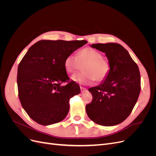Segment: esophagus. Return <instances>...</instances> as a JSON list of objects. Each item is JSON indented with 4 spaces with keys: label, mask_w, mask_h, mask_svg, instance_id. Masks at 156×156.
<instances>
[{
    "label": "esophagus",
    "mask_w": 156,
    "mask_h": 156,
    "mask_svg": "<svg viewBox=\"0 0 156 156\" xmlns=\"http://www.w3.org/2000/svg\"><path fill=\"white\" fill-rule=\"evenodd\" d=\"M80 88H81V92H85L87 90V88H84L83 87H80Z\"/></svg>",
    "instance_id": "obj_1"
}]
</instances>
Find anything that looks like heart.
Returning <instances> with one entry per match:
<instances>
[{
	"label": "heart",
	"mask_w": 156,
	"mask_h": 156,
	"mask_svg": "<svg viewBox=\"0 0 156 156\" xmlns=\"http://www.w3.org/2000/svg\"><path fill=\"white\" fill-rule=\"evenodd\" d=\"M84 64L83 72L78 73L72 77V80L81 84H90L96 81H101L107 78L110 72V65L103 58L98 51L87 48L80 51L77 56L68 55L64 60V68L69 73H75L81 64Z\"/></svg>",
	"instance_id": "heart-1"
}]
</instances>
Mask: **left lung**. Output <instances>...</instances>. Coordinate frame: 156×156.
Returning a JSON list of instances; mask_svg holds the SVG:
<instances>
[{
  "instance_id": "left-lung-1",
  "label": "left lung",
  "mask_w": 156,
  "mask_h": 156,
  "mask_svg": "<svg viewBox=\"0 0 156 156\" xmlns=\"http://www.w3.org/2000/svg\"><path fill=\"white\" fill-rule=\"evenodd\" d=\"M91 47L105 53L110 72L100 85L88 89L92 101L86 105V111L99 125H117L128 117L138 100L140 91L138 66L119 44H96Z\"/></svg>"
}]
</instances>
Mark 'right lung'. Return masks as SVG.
I'll list each match as a JSON object with an SVG mask.
<instances>
[{
	"label": "right lung",
	"instance_id": "right-lung-1",
	"mask_svg": "<svg viewBox=\"0 0 156 156\" xmlns=\"http://www.w3.org/2000/svg\"><path fill=\"white\" fill-rule=\"evenodd\" d=\"M87 43L86 40H40L31 46L17 69L18 95L21 105L37 123L48 126L67 116L71 98L80 87L64 68L66 56ZM68 82L62 86V82Z\"/></svg>",
	"mask_w": 156,
	"mask_h": 156
}]
</instances>
